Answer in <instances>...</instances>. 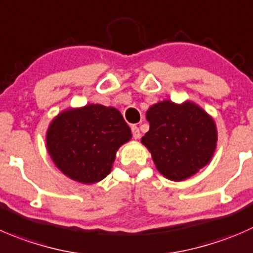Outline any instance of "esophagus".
Listing matches in <instances>:
<instances>
[{"label": "esophagus", "mask_w": 253, "mask_h": 253, "mask_svg": "<svg viewBox=\"0 0 253 253\" xmlns=\"http://www.w3.org/2000/svg\"><path fill=\"white\" fill-rule=\"evenodd\" d=\"M131 129H132V136H133V138L134 139H138L139 137H141V132H139V128L137 126H132L131 127Z\"/></svg>", "instance_id": "1"}]
</instances>
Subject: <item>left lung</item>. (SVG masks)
Returning <instances> with one entry per match:
<instances>
[{
  "mask_svg": "<svg viewBox=\"0 0 253 253\" xmlns=\"http://www.w3.org/2000/svg\"><path fill=\"white\" fill-rule=\"evenodd\" d=\"M149 131L141 142L166 178L185 180L211 161L216 148V125L194 102L169 100L154 104L146 114Z\"/></svg>",
  "mask_w": 253,
  "mask_h": 253,
  "instance_id": "obj_1",
  "label": "left lung"
}]
</instances>
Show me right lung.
Listing matches in <instances>:
<instances>
[{"label": "right lung", "mask_w": 253, "mask_h": 253, "mask_svg": "<svg viewBox=\"0 0 253 253\" xmlns=\"http://www.w3.org/2000/svg\"><path fill=\"white\" fill-rule=\"evenodd\" d=\"M131 137L119 110L90 104L65 110L50 122L46 148L65 175L92 184L109 175L117 149Z\"/></svg>", "instance_id": "obj_1"}]
</instances>
